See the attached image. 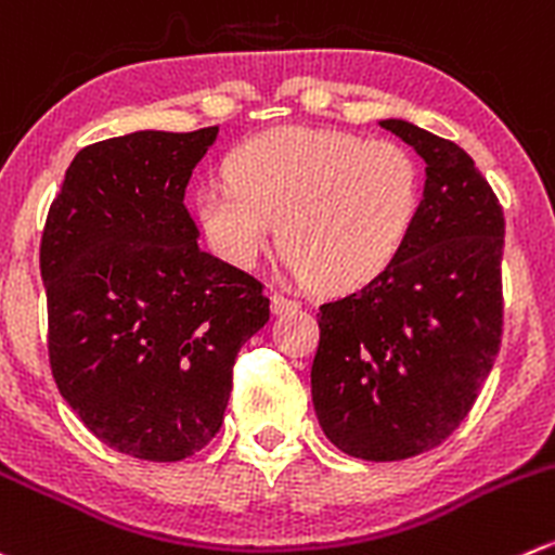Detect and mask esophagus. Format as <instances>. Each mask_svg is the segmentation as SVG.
Listing matches in <instances>:
<instances>
[{
    "instance_id": "1",
    "label": "esophagus",
    "mask_w": 555,
    "mask_h": 555,
    "mask_svg": "<svg viewBox=\"0 0 555 555\" xmlns=\"http://www.w3.org/2000/svg\"><path fill=\"white\" fill-rule=\"evenodd\" d=\"M298 300L295 298H289V295H284V293H273L271 295V311L273 314H284V311H293V309H298Z\"/></svg>"
}]
</instances>
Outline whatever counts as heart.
Returning <instances> with one entry per match:
<instances>
[{"mask_svg": "<svg viewBox=\"0 0 555 555\" xmlns=\"http://www.w3.org/2000/svg\"><path fill=\"white\" fill-rule=\"evenodd\" d=\"M224 176L195 192L211 249L230 266L251 268L282 222L295 273L336 293L387 271L423 206L421 163L406 146L341 129L257 132L228 154Z\"/></svg>", "mask_w": 555, "mask_h": 555, "instance_id": "b5f03b06", "label": "heart"}]
</instances>
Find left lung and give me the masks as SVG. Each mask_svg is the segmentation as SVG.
<instances>
[{
  "label": "left lung",
  "instance_id": "1",
  "mask_svg": "<svg viewBox=\"0 0 555 555\" xmlns=\"http://www.w3.org/2000/svg\"><path fill=\"white\" fill-rule=\"evenodd\" d=\"M426 159L421 217L374 282L320 306L311 398L325 437L363 461L442 444L502 347L504 211L475 159L409 121H379Z\"/></svg>",
  "mask_w": 555,
  "mask_h": 555
}]
</instances>
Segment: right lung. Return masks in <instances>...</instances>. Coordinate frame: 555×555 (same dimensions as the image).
I'll use <instances>...</instances> for the list:
<instances>
[{
	"instance_id": "obj_1",
	"label": "right lung",
	"mask_w": 555,
	"mask_h": 555,
	"mask_svg": "<svg viewBox=\"0 0 555 555\" xmlns=\"http://www.w3.org/2000/svg\"><path fill=\"white\" fill-rule=\"evenodd\" d=\"M217 132L80 149L42 228L51 374L83 426L132 459L184 461L217 437L238 349L271 317L262 282L203 251L184 206Z\"/></svg>"
}]
</instances>
